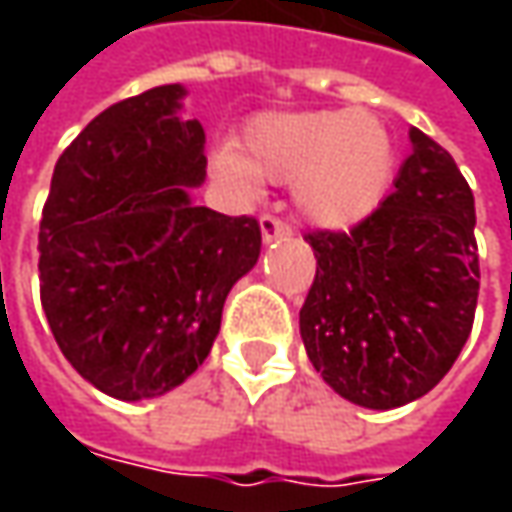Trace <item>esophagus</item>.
Wrapping results in <instances>:
<instances>
[{
  "label": "esophagus",
  "mask_w": 512,
  "mask_h": 512,
  "mask_svg": "<svg viewBox=\"0 0 512 512\" xmlns=\"http://www.w3.org/2000/svg\"><path fill=\"white\" fill-rule=\"evenodd\" d=\"M259 227H262V239H265V242H276V239L293 236V227L285 225V222L276 219V216H270V213H265V216L259 219Z\"/></svg>",
  "instance_id": "1"
}]
</instances>
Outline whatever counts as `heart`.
<instances>
[{
    "label": "heart",
    "instance_id": "obj_1",
    "mask_svg": "<svg viewBox=\"0 0 512 512\" xmlns=\"http://www.w3.org/2000/svg\"><path fill=\"white\" fill-rule=\"evenodd\" d=\"M396 162V139L373 113L285 110L250 119L242 150L225 145L213 153V173L250 199L265 179L290 185L307 225L350 230L382 207Z\"/></svg>",
    "mask_w": 512,
    "mask_h": 512
}]
</instances>
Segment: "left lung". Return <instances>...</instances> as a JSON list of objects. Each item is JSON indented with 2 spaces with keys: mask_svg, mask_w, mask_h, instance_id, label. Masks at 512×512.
Returning <instances> with one entry per match:
<instances>
[{
  "mask_svg": "<svg viewBox=\"0 0 512 512\" xmlns=\"http://www.w3.org/2000/svg\"><path fill=\"white\" fill-rule=\"evenodd\" d=\"M393 193L350 233H307L316 279L299 310L307 359L342 399L393 410L447 376L479 299L476 207L453 156L410 128Z\"/></svg>",
  "mask_w": 512,
  "mask_h": 512,
  "instance_id": "8db88e82",
  "label": "left lung"
}]
</instances>
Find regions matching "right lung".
Segmentation results:
<instances>
[{
    "label": "right lung",
    "mask_w": 512,
    "mask_h": 512,
    "mask_svg": "<svg viewBox=\"0 0 512 512\" xmlns=\"http://www.w3.org/2000/svg\"><path fill=\"white\" fill-rule=\"evenodd\" d=\"M185 85L102 110L59 156L39 222V290L73 370L122 402L165 396L199 370L262 230L190 202L205 128Z\"/></svg>",
    "instance_id": "obj_1"
}]
</instances>
